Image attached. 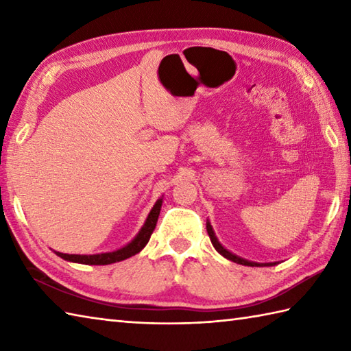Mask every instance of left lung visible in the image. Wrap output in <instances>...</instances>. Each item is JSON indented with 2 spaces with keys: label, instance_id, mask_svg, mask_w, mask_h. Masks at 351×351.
I'll use <instances>...</instances> for the list:
<instances>
[{
  "label": "left lung",
  "instance_id": "left-lung-1",
  "mask_svg": "<svg viewBox=\"0 0 351 351\" xmlns=\"http://www.w3.org/2000/svg\"><path fill=\"white\" fill-rule=\"evenodd\" d=\"M206 230H208V235H210V238H211V243H213V245H214V249L217 250L221 256H225L226 259L232 261V263L241 264V265H247V267H271V265L278 264V263H267V264L253 263V261H247V259H244V258H241V256L235 255V253H232V252H229L226 247H223L221 243L217 240V237H215V234H214V229H213V226H211L210 220H206Z\"/></svg>",
  "mask_w": 351,
  "mask_h": 351
}]
</instances>
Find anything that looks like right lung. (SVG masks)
<instances>
[{
    "instance_id": "1",
    "label": "right lung",
    "mask_w": 351,
    "mask_h": 351,
    "mask_svg": "<svg viewBox=\"0 0 351 351\" xmlns=\"http://www.w3.org/2000/svg\"><path fill=\"white\" fill-rule=\"evenodd\" d=\"M161 205H162V197H160L155 202L151 213L147 214L145 225L138 230V234L121 249L113 250V252H106V253H96V255H69V253H62L56 250L54 253L57 256L63 258L64 261H69V263L86 264V265H108L113 263H119V261H123L126 258H131L147 244L149 238H151L154 229L156 226V221H158Z\"/></svg>"
}]
</instances>
